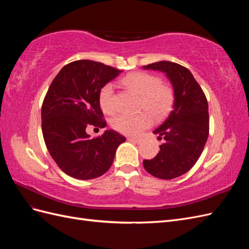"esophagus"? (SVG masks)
<instances>
[{
	"instance_id": "esophagus-1",
	"label": "esophagus",
	"mask_w": 249,
	"mask_h": 249,
	"mask_svg": "<svg viewBox=\"0 0 249 249\" xmlns=\"http://www.w3.org/2000/svg\"><path fill=\"white\" fill-rule=\"evenodd\" d=\"M127 140L129 141H134V142H137V143H140L142 140L140 138H133V137H129L127 138Z\"/></svg>"
}]
</instances>
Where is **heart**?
Instances as JSON below:
<instances>
[{
    "mask_svg": "<svg viewBox=\"0 0 249 249\" xmlns=\"http://www.w3.org/2000/svg\"><path fill=\"white\" fill-rule=\"evenodd\" d=\"M122 82L127 88L140 95V109L145 110L137 114H120L112 120V126L120 133L137 136L152 124V117L161 120L170 112L175 93L170 86L162 84L160 78L146 72H132ZM100 105L105 113L115 110L113 85L106 84L100 92Z\"/></svg>",
    "mask_w": 249,
    "mask_h": 249,
    "instance_id": "b5f03b06",
    "label": "heart"
}]
</instances>
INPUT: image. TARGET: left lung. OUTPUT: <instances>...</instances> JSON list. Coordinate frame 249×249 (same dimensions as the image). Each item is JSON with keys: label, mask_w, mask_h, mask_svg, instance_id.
<instances>
[{"label": "left lung", "mask_w": 249, "mask_h": 249, "mask_svg": "<svg viewBox=\"0 0 249 249\" xmlns=\"http://www.w3.org/2000/svg\"><path fill=\"white\" fill-rule=\"evenodd\" d=\"M165 73L172 86V111L153 132L165 142L152 160H143L150 175L171 179L189 171L201 155L209 136L208 102L193 74L186 67L169 61L142 66Z\"/></svg>", "instance_id": "obj_1"}]
</instances>
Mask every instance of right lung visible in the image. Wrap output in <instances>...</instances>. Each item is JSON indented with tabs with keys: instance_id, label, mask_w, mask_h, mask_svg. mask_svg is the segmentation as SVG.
<instances>
[{
	"instance_id": "1",
	"label": "right lung",
	"mask_w": 249,
	"mask_h": 249,
	"mask_svg": "<svg viewBox=\"0 0 249 249\" xmlns=\"http://www.w3.org/2000/svg\"><path fill=\"white\" fill-rule=\"evenodd\" d=\"M123 71L91 60L62 67L48 90L41 108V127L51 157L67 176L91 179L106 173L123 135L106 130L101 137L86 133L88 124L105 127L100 105L102 88Z\"/></svg>"
}]
</instances>
